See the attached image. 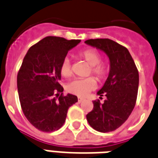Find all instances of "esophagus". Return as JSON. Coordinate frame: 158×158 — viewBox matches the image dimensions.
Wrapping results in <instances>:
<instances>
[{
    "mask_svg": "<svg viewBox=\"0 0 158 158\" xmlns=\"http://www.w3.org/2000/svg\"><path fill=\"white\" fill-rule=\"evenodd\" d=\"M84 101H85V99H84V98H79V99H78V102H79V103H81V102H84Z\"/></svg>",
    "mask_w": 158,
    "mask_h": 158,
    "instance_id": "1",
    "label": "esophagus"
}]
</instances>
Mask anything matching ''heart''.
Wrapping results in <instances>:
<instances>
[{
    "mask_svg": "<svg viewBox=\"0 0 158 158\" xmlns=\"http://www.w3.org/2000/svg\"><path fill=\"white\" fill-rule=\"evenodd\" d=\"M79 59L85 60L90 68L87 75H93L98 82L104 81L110 74V67L106 62H102V55L98 50L93 48H86L79 51L77 54ZM60 75L68 78L72 75L71 63L68 58H64L60 65ZM97 81L94 78L89 77L86 79H74L67 85V90L71 94L78 97H85L89 92L96 89Z\"/></svg>",
    "mask_w": 158,
    "mask_h": 158,
    "instance_id": "1",
    "label": "heart"
}]
</instances>
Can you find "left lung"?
Masks as SVG:
<instances>
[{"instance_id": "1", "label": "left lung", "mask_w": 158, "mask_h": 158, "mask_svg": "<svg viewBox=\"0 0 158 158\" xmlns=\"http://www.w3.org/2000/svg\"><path fill=\"white\" fill-rule=\"evenodd\" d=\"M85 44L108 55L110 71L104 85L98 92L103 102L93 101V110L86 114L90 126L101 133L114 131L125 122L135 106L139 89V71L127 48L109 38L85 41Z\"/></svg>"}]
</instances>
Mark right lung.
I'll return each mask as SVG.
<instances>
[{
    "label": "right lung",
    "mask_w": 158,
    "mask_h": 158,
    "mask_svg": "<svg viewBox=\"0 0 158 158\" xmlns=\"http://www.w3.org/2000/svg\"><path fill=\"white\" fill-rule=\"evenodd\" d=\"M80 40L46 37L26 53L17 75V86L23 113L36 128L45 133L60 129L69 107L78 102L74 95L64 96L60 65L68 50Z\"/></svg>",
    "instance_id": "right-lung-1"
}]
</instances>
